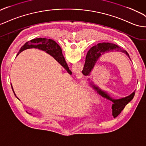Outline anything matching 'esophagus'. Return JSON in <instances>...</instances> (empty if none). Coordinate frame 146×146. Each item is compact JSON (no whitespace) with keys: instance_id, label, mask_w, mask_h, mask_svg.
<instances>
[{"instance_id":"34e87169","label":"esophagus","mask_w":146,"mask_h":146,"mask_svg":"<svg viewBox=\"0 0 146 146\" xmlns=\"http://www.w3.org/2000/svg\"><path fill=\"white\" fill-rule=\"evenodd\" d=\"M88 127H89V126H88Z\"/></svg>"}]
</instances>
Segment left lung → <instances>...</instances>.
<instances>
[{
    "instance_id": "8db88e82",
    "label": "left lung",
    "mask_w": 146,
    "mask_h": 146,
    "mask_svg": "<svg viewBox=\"0 0 146 146\" xmlns=\"http://www.w3.org/2000/svg\"><path fill=\"white\" fill-rule=\"evenodd\" d=\"M120 51L123 53H125L127 56L129 57V60H131L129 56L128 53L126 51L122 50L120 47L113 44H111V43H100V44H97V45H94L92 46L91 48L89 50L86 56V61L85 64L84 66V70L85 69V73L88 75L90 74V72L92 71V69L94 68L95 65L96 61L98 60L101 56L103 55L106 53H108L112 51ZM98 90V93H99L101 96L103 98H106V99L112 102V115L113 118L117 117L121 112L123 111L125 108V106L128 104L129 102H130L135 96V92H133L130 95L126 96L125 98H120V99H114L112 97L110 96V94L105 91L96 88Z\"/></svg>"
}]
</instances>
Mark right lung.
Here are the masks:
<instances>
[{
  "mask_svg": "<svg viewBox=\"0 0 146 146\" xmlns=\"http://www.w3.org/2000/svg\"><path fill=\"white\" fill-rule=\"evenodd\" d=\"M33 48H38L39 50L45 51L46 53H48L51 56H52L63 67L69 74H72V72L69 70V67L66 63L63 55H62L61 47L58 45V44L55 41L52 40V39H48L45 38H38L33 39V40H30L29 42H26V44L21 47V49L19 51L18 55L26 49ZM11 86L15 95L16 96L11 84ZM16 97L17 96H16ZM29 113L31 114V113Z\"/></svg>",
  "mask_w": 146,
  "mask_h": 146,
  "instance_id": "right-lung-1",
  "label": "right lung"
}]
</instances>
